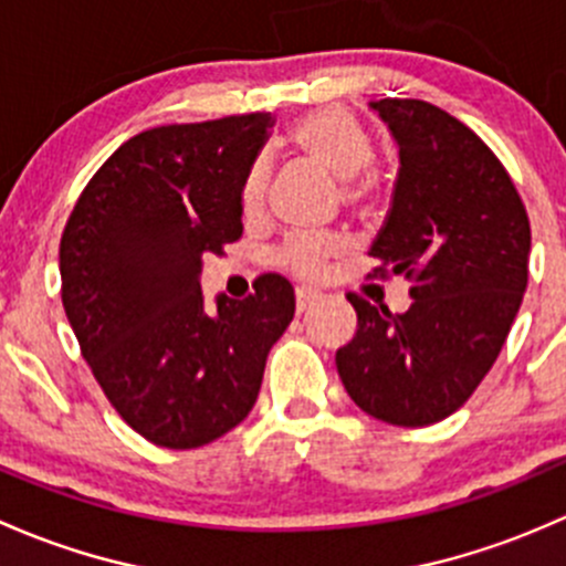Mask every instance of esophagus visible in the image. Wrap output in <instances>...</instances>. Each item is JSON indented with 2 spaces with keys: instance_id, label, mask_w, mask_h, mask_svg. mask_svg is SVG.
I'll return each instance as SVG.
<instances>
[{
  "instance_id": "obj_1",
  "label": "esophagus",
  "mask_w": 566,
  "mask_h": 566,
  "mask_svg": "<svg viewBox=\"0 0 566 566\" xmlns=\"http://www.w3.org/2000/svg\"><path fill=\"white\" fill-rule=\"evenodd\" d=\"M318 300H322V291L313 289V285H300V289H296V311L300 313H305L307 307Z\"/></svg>"
}]
</instances>
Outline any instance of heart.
Wrapping results in <instances>:
<instances>
[{"instance_id":"1","label":"heart","mask_w":566,"mask_h":566,"mask_svg":"<svg viewBox=\"0 0 566 566\" xmlns=\"http://www.w3.org/2000/svg\"><path fill=\"white\" fill-rule=\"evenodd\" d=\"M291 144L300 149L307 160L316 163L318 168H324L335 182L346 185L343 193L346 198H357V182L373 163V144L368 133L363 130L354 116H348L346 111H316V114H307L305 119H300L291 130ZM264 185H266V168L264 163H255L250 168L248 179H244L242 190V203L244 209H255L264 198ZM335 253V242L318 240V237H294L283 250V259L289 261L294 270L300 272H318L322 270L324 259Z\"/></svg>"}]
</instances>
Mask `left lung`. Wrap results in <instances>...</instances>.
<instances>
[{"mask_svg":"<svg viewBox=\"0 0 566 566\" xmlns=\"http://www.w3.org/2000/svg\"><path fill=\"white\" fill-rule=\"evenodd\" d=\"M398 147L387 218L370 244L384 275H406L411 307L348 294L357 335L335 354L354 403L422 428L458 411L504 346L528 283L532 229L499 157L424 101H370Z\"/></svg>","mask_w":566,"mask_h":566,"instance_id":"left-lung-1","label":"left lung"}]
</instances>
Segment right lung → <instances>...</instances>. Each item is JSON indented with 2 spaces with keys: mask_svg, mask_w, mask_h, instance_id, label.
I'll return each instance as SVG.
<instances>
[{
  "mask_svg": "<svg viewBox=\"0 0 566 566\" xmlns=\"http://www.w3.org/2000/svg\"><path fill=\"white\" fill-rule=\"evenodd\" d=\"M272 114L166 125L122 144L90 179L60 244L62 305L119 417L168 450L242 422L266 354L294 318L281 275L248 300L201 291V259L242 237V190Z\"/></svg>",
  "mask_w": 566,
  "mask_h": 566,
  "instance_id": "add662e5",
  "label": "right lung"
}]
</instances>
